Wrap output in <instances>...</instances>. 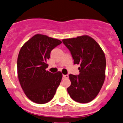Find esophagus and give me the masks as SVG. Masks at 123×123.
<instances>
[{
	"mask_svg": "<svg viewBox=\"0 0 123 123\" xmlns=\"http://www.w3.org/2000/svg\"><path fill=\"white\" fill-rule=\"evenodd\" d=\"M68 74H64L63 75V77H64V79H68Z\"/></svg>",
	"mask_w": 123,
	"mask_h": 123,
	"instance_id": "esophagus-1",
	"label": "esophagus"
}]
</instances>
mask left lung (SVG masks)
<instances>
[{"instance_id":"left-lung-1","label":"left lung","mask_w":123,"mask_h":123,"mask_svg":"<svg viewBox=\"0 0 123 123\" xmlns=\"http://www.w3.org/2000/svg\"><path fill=\"white\" fill-rule=\"evenodd\" d=\"M71 52L74 64L79 65L78 76L70 74L71 85L67 91L73 100L86 103L94 99L105 79L106 58L103 50L88 35L63 39Z\"/></svg>"}]
</instances>
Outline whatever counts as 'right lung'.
Wrapping results in <instances>:
<instances>
[{"mask_svg": "<svg viewBox=\"0 0 123 123\" xmlns=\"http://www.w3.org/2000/svg\"><path fill=\"white\" fill-rule=\"evenodd\" d=\"M62 43L58 39L36 34L26 41L19 52L17 74L19 82L27 98L34 103L44 104L54 97L61 82V71H46V61L52 49Z\"/></svg>", "mask_w": 123, "mask_h": 123, "instance_id": "add662e5", "label": "right lung"}]
</instances>
